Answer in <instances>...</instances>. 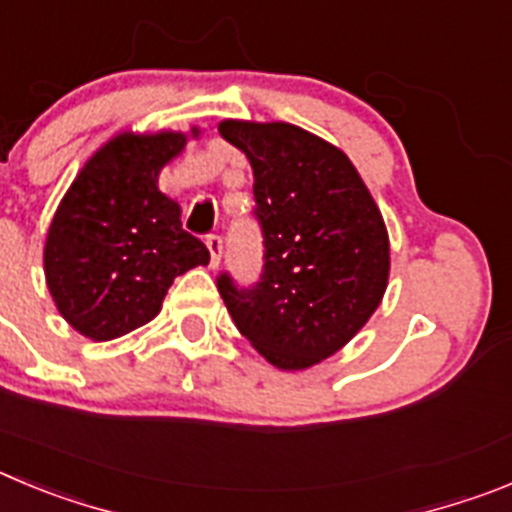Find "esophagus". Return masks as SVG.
<instances>
[{"mask_svg":"<svg viewBox=\"0 0 512 512\" xmlns=\"http://www.w3.org/2000/svg\"><path fill=\"white\" fill-rule=\"evenodd\" d=\"M205 246L210 251V266L215 269L220 264V256H223V241H220V236H208L205 238Z\"/></svg>","mask_w":512,"mask_h":512,"instance_id":"1","label":"esophagus"}]
</instances>
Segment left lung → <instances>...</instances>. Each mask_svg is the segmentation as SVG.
<instances>
[{"mask_svg":"<svg viewBox=\"0 0 512 512\" xmlns=\"http://www.w3.org/2000/svg\"><path fill=\"white\" fill-rule=\"evenodd\" d=\"M218 131L251 162L264 274L218 292L238 332L274 368L307 370L342 350L381 304L391 243L348 154L287 121L223 119Z\"/></svg>","mask_w":512,"mask_h":512,"instance_id":"obj_1","label":"left lung"}]
</instances>
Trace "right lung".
Returning <instances> with one entry per match:
<instances>
[{"instance_id":"1","label":"right lung","mask_w":512,"mask_h":512,"mask_svg":"<svg viewBox=\"0 0 512 512\" xmlns=\"http://www.w3.org/2000/svg\"><path fill=\"white\" fill-rule=\"evenodd\" d=\"M200 129L119 131L70 182L48 228L42 264L63 320L93 342L116 340L159 314L175 276L208 266L159 172Z\"/></svg>"}]
</instances>
